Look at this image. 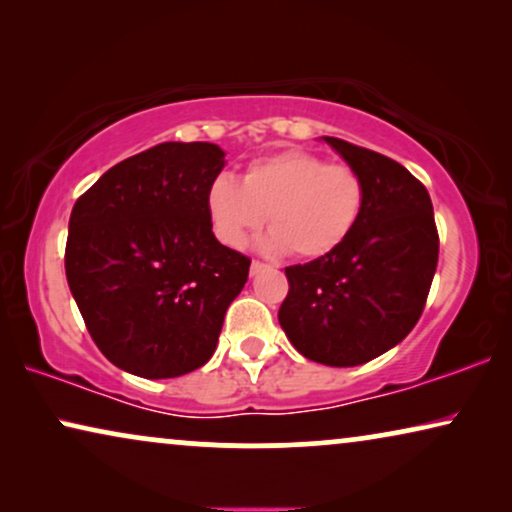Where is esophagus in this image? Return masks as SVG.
Returning a JSON list of instances; mask_svg holds the SVG:
<instances>
[{
  "label": "esophagus",
  "mask_w": 512,
  "mask_h": 512,
  "mask_svg": "<svg viewBox=\"0 0 512 512\" xmlns=\"http://www.w3.org/2000/svg\"><path fill=\"white\" fill-rule=\"evenodd\" d=\"M268 265H265L263 261H251V275H258V272H263Z\"/></svg>",
  "instance_id": "obj_1"
}]
</instances>
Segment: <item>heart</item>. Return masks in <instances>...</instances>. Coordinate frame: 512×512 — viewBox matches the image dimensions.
Masks as SVG:
<instances>
[{
  "label": "heart",
  "instance_id": "heart-1",
  "mask_svg": "<svg viewBox=\"0 0 512 512\" xmlns=\"http://www.w3.org/2000/svg\"><path fill=\"white\" fill-rule=\"evenodd\" d=\"M205 202L214 235L226 247L242 249L268 216L272 235L265 247L312 261L333 254L352 235L366 186L352 165L286 149L249 163L242 184L219 174Z\"/></svg>",
  "mask_w": 512,
  "mask_h": 512
}]
</instances>
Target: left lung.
Here are the masks:
<instances>
[{
    "label": "left lung",
    "instance_id": "8db88e82",
    "mask_svg": "<svg viewBox=\"0 0 512 512\" xmlns=\"http://www.w3.org/2000/svg\"><path fill=\"white\" fill-rule=\"evenodd\" d=\"M366 186L361 219L333 254L286 268L279 307L305 359L361 366L396 347L422 317L438 265V228L424 184L401 163L324 137Z\"/></svg>",
    "mask_w": 512,
    "mask_h": 512
}]
</instances>
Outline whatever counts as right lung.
Here are the masks:
<instances>
[{
  "mask_svg": "<svg viewBox=\"0 0 512 512\" xmlns=\"http://www.w3.org/2000/svg\"><path fill=\"white\" fill-rule=\"evenodd\" d=\"M209 142H165L125 158L76 200L65 272L90 338L121 370L179 377L212 359L251 258L212 233Z\"/></svg>",
  "mask_w": 512,
  "mask_h": 512,
  "instance_id": "1",
  "label": "right lung"
}]
</instances>
